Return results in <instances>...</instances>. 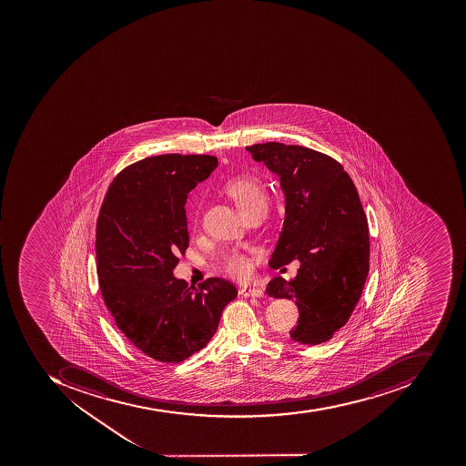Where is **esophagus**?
<instances>
[{"label":"esophagus","instance_id":"34e87169","mask_svg":"<svg viewBox=\"0 0 466 466\" xmlns=\"http://www.w3.org/2000/svg\"><path fill=\"white\" fill-rule=\"evenodd\" d=\"M242 297L262 298L264 297V290L258 289V288H242Z\"/></svg>","mask_w":466,"mask_h":466}]
</instances>
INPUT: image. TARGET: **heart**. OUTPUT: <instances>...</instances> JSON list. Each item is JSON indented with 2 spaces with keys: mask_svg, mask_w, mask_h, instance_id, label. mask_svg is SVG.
<instances>
[{
  "mask_svg": "<svg viewBox=\"0 0 466 466\" xmlns=\"http://www.w3.org/2000/svg\"><path fill=\"white\" fill-rule=\"evenodd\" d=\"M227 192L237 202L238 208L241 209V212L249 211L259 205H267L265 185L257 177L244 176L231 179L227 184ZM224 269L231 277L244 279L251 275L252 262L244 255L234 254L225 261Z\"/></svg>",
  "mask_w": 466,
  "mask_h": 466,
  "instance_id": "b5f03b06",
  "label": "heart"
}]
</instances>
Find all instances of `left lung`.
Listing matches in <instances>:
<instances>
[{"instance_id":"obj_1","label":"left lung","mask_w":466,"mask_h":466,"mask_svg":"<svg viewBox=\"0 0 466 466\" xmlns=\"http://www.w3.org/2000/svg\"><path fill=\"white\" fill-rule=\"evenodd\" d=\"M279 177L285 218L269 267L298 259L297 277H277L272 298L294 299L299 310L290 338L319 345L347 324L370 272V231L360 195L339 162L307 147L265 142L247 147Z\"/></svg>"}]
</instances>
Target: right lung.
I'll return each instance as SVG.
<instances>
[{
  "instance_id": "right-lung-1",
  "label": "right lung",
  "mask_w": 466,
  "mask_h": 466,
  "mask_svg": "<svg viewBox=\"0 0 466 466\" xmlns=\"http://www.w3.org/2000/svg\"><path fill=\"white\" fill-rule=\"evenodd\" d=\"M218 166L212 156L149 157L119 172L96 219V274L104 302L134 347L178 363L214 337L238 295L222 278L188 287L172 274L189 245L185 202Z\"/></svg>"
}]
</instances>
